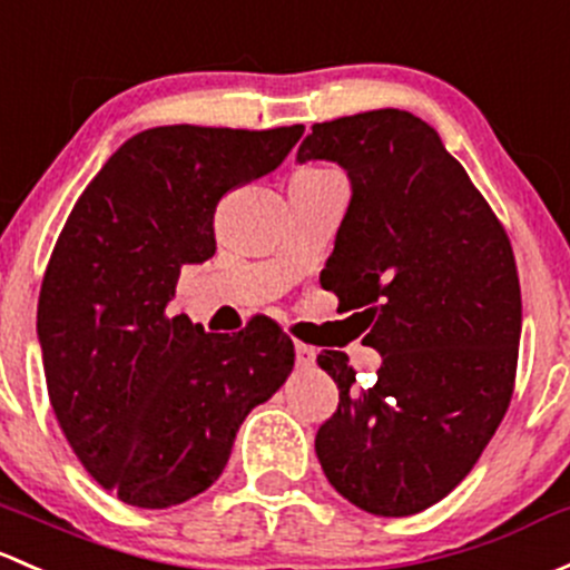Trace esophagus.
Wrapping results in <instances>:
<instances>
[{
  "mask_svg": "<svg viewBox=\"0 0 570 570\" xmlns=\"http://www.w3.org/2000/svg\"><path fill=\"white\" fill-rule=\"evenodd\" d=\"M295 355H297V365H301V368H308V365H314V361H316V350L308 344H295Z\"/></svg>",
  "mask_w": 570,
  "mask_h": 570,
  "instance_id": "34e87169",
  "label": "esophagus"
}]
</instances>
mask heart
Returning <instances> with one entry per match:
<instances>
[{"label": "heart", "instance_id": "heart-1", "mask_svg": "<svg viewBox=\"0 0 570 570\" xmlns=\"http://www.w3.org/2000/svg\"><path fill=\"white\" fill-rule=\"evenodd\" d=\"M308 175H331V169H305Z\"/></svg>", "mask_w": 570, "mask_h": 570}]
</instances>
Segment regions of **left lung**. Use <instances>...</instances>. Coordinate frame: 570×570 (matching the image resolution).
<instances>
[{
    "label": "left lung",
    "mask_w": 570,
    "mask_h": 570,
    "mask_svg": "<svg viewBox=\"0 0 570 570\" xmlns=\"http://www.w3.org/2000/svg\"><path fill=\"white\" fill-rule=\"evenodd\" d=\"M297 160H333L350 177L327 289L363 308L382 355L371 387H355L344 352L316 357L338 385L316 456L352 505L412 517L464 481L511 404L522 335L511 239L410 111L314 125Z\"/></svg>",
    "instance_id": "left-lung-1"
}]
</instances>
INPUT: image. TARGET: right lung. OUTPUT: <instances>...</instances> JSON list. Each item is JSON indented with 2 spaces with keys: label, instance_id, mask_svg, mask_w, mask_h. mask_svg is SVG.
Here are the masks:
<instances>
[{
  "label": "right lung",
  "instance_id": "obj_1",
  "mask_svg": "<svg viewBox=\"0 0 570 570\" xmlns=\"http://www.w3.org/2000/svg\"><path fill=\"white\" fill-rule=\"evenodd\" d=\"M164 125L128 139L76 202L38 301L53 415L83 470L136 508L213 487L295 346L278 325L235 335L169 316L179 269L215 254V207L269 175L303 136Z\"/></svg>",
  "mask_w": 570,
  "mask_h": 570
}]
</instances>
